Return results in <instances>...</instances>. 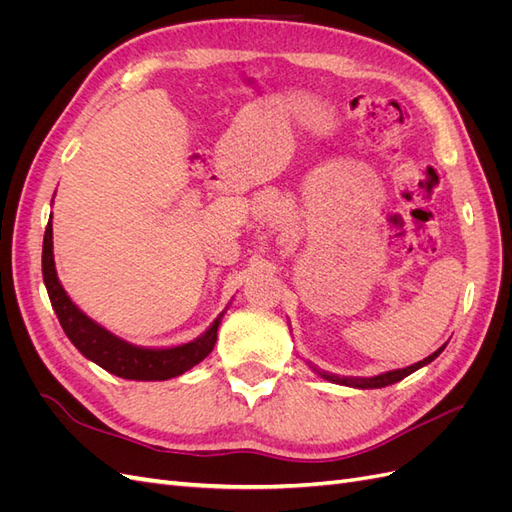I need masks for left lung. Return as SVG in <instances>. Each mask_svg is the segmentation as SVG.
<instances>
[{
	"label": "left lung",
	"mask_w": 512,
	"mask_h": 512,
	"mask_svg": "<svg viewBox=\"0 0 512 512\" xmlns=\"http://www.w3.org/2000/svg\"><path fill=\"white\" fill-rule=\"evenodd\" d=\"M442 350H444V346H442V348H438V350L433 352V354H429L427 359L418 361V363H414V365H410V367H406V369L386 371V374H380V376H374V378H339V376H335V374H327V371H322V374L318 371V374H320L324 380L337 382V384H344V386H354V389H382V386H389V384H395V382H399V380H404L406 376H410V374H412V371L421 369L423 365L431 363V361L436 359V356H438Z\"/></svg>",
	"instance_id": "left-lung-1"
}]
</instances>
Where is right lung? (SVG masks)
<instances>
[{"instance_id": "1", "label": "right lung", "mask_w": 512, "mask_h": 512, "mask_svg": "<svg viewBox=\"0 0 512 512\" xmlns=\"http://www.w3.org/2000/svg\"><path fill=\"white\" fill-rule=\"evenodd\" d=\"M42 275L44 286L49 292L51 305L59 318L61 329L66 331L70 342L85 354L89 361L98 363L108 374H115L126 380H168L181 376L196 363H200L205 356L213 350L218 342V327L222 322L220 314L215 322L207 329L205 335L190 344H183L177 348H164V350H149L132 346L123 339L108 333L98 322L87 318L79 307H76L66 290L61 288L55 271L53 260V224L49 220L44 230V243H42Z\"/></svg>"}]
</instances>
